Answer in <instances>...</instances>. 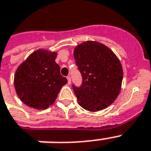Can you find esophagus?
Instances as JSON below:
<instances>
[{
	"label": "esophagus",
	"instance_id": "34e87169",
	"mask_svg": "<svg viewBox=\"0 0 151 151\" xmlns=\"http://www.w3.org/2000/svg\"><path fill=\"white\" fill-rule=\"evenodd\" d=\"M66 79H67V81H68V84L70 85L71 83V78H70V76H67L66 77Z\"/></svg>",
	"mask_w": 151,
	"mask_h": 151
}]
</instances>
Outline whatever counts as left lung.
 Returning <instances> with one entry per match:
<instances>
[{"mask_svg": "<svg viewBox=\"0 0 151 151\" xmlns=\"http://www.w3.org/2000/svg\"><path fill=\"white\" fill-rule=\"evenodd\" d=\"M73 55L82 77L81 85H72L79 105L89 111L106 108L121 90L123 70L119 59L106 46L92 41L77 46Z\"/></svg>", "mask_w": 151, "mask_h": 151, "instance_id": "left-lung-1", "label": "left lung"}]
</instances>
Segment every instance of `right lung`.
<instances>
[{"label": "right lung", "mask_w": 151, "mask_h": 151, "mask_svg": "<svg viewBox=\"0 0 151 151\" xmlns=\"http://www.w3.org/2000/svg\"><path fill=\"white\" fill-rule=\"evenodd\" d=\"M56 55V52L39 49L17 69L14 85L16 93L26 105L37 110L48 108L67 83L55 61Z\"/></svg>", "instance_id": "add662e5"}]
</instances>
